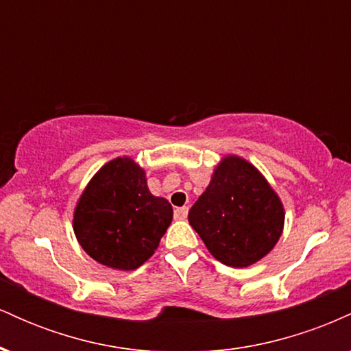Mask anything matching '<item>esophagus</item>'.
Here are the masks:
<instances>
[{
  "instance_id": "obj_1",
  "label": "esophagus",
  "mask_w": 351,
  "mask_h": 351,
  "mask_svg": "<svg viewBox=\"0 0 351 351\" xmlns=\"http://www.w3.org/2000/svg\"><path fill=\"white\" fill-rule=\"evenodd\" d=\"M188 216V206H183V208H176L175 209V217L176 219H184V217Z\"/></svg>"
}]
</instances>
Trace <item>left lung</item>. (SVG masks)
I'll use <instances>...</instances> for the list:
<instances>
[{"label":"left lung","instance_id":"obj_1","mask_svg":"<svg viewBox=\"0 0 351 351\" xmlns=\"http://www.w3.org/2000/svg\"><path fill=\"white\" fill-rule=\"evenodd\" d=\"M284 206L263 173L236 155L215 168L188 213L208 251L229 267H247L272 251L284 229Z\"/></svg>","mask_w":351,"mask_h":351}]
</instances>
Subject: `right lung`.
I'll return each mask as SVG.
<instances>
[{
    "label": "right lung",
    "instance_id": "obj_1",
    "mask_svg": "<svg viewBox=\"0 0 351 351\" xmlns=\"http://www.w3.org/2000/svg\"><path fill=\"white\" fill-rule=\"evenodd\" d=\"M171 219V204L152 195L143 168L128 156H119L88 181L72 226L92 259L134 271L153 256Z\"/></svg>",
    "mask_w": 351,
    "mask_h": 351
}]
</instances>
